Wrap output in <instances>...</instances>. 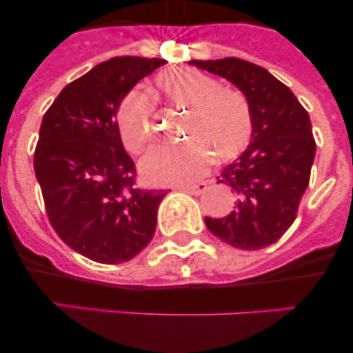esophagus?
Segmentation results:
<instances>
[{
  "instance_id": "1",
  "label": "esophagus",
  "mask_w": 353,
  "mask_h": 353,
  "mask_svg": "<svg viewBox=\"0 0 353 353\" xmlns=\"http://www.w3.org/2000/svg\"><path fill=\"white\" fill-rule=\"evenodd\" d=\"M181 190L186 191V193H190V194H194V196H199V194L205 193V191L208 190V183H198V184H193V186L181 188Z\"/></svg>"
}]
</instances>
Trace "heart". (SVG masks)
<instances>
[{"label": "heart", "mask_w": 353, "mask_h": 353, "mask_svg": "<svg viewBox=\"0 0 353 353\" xmlns=\"http://www.w3.org/2000/svg\"><path fill=\"white\" fill-rule=\"evenodd\" d=\"M154 94L165 104L188 109L183 134L188 143L154 147L140 162L150 183L181 184L205 172L212 154L230 160L248 147L252 134L249 99L237 88L222 87L216 78L193 68H176L155 78ZM154 102L131 92L117 110V126L124 147L137 154L152 138Z\"/></svg>", "instance_id": "heart-1"}]
</instances>
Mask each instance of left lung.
Returning <instances> with one entry per match:
<instances>
[{
  "instance_id": "obj_1",
  "label": "left lung",
  "mask_w": 353,
  "mask_h": 353,
  "mask_svg": "<svg viewBox=\"0 0 353 353\" xmlns=\"http://www.w3.org/2000/svg\"><path fill=\"white\" fill-rule=\"evenodd\" d=\"M190 65L236 85L252 110L248 148L216 177L232 190L236 205L222 219L205 216L206 227L234 248H266L294 223L309 186L316 141L307 110L287 85L254 63L223 58L191 59Z\"/></svg>"
}]
</instances>
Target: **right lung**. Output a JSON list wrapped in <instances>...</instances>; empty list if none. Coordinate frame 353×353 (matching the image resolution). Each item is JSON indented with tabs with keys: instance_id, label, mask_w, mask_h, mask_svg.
Returning a JSON list of instances; mask_svg holds the SVG:
<instances>
[{
	"instance_id": "add662e5",
	"label": "right lung",
	"mask_w": 353,
	"mask_h": 353,
	"mask_svg": "<svg viewBox=\"0 0 353 353\" xmlns=\"http://www.w3.org/2000/svg\"><path fill=\"white\" fill-rule=\"evenodd\" d=\"M165 63L138 56L101 63L66 85L42 117L34 170L49 222L92 261H130L155 234L165 191L134 186L116 114L131 88Z\"/></svg>"
}]
</instances>
